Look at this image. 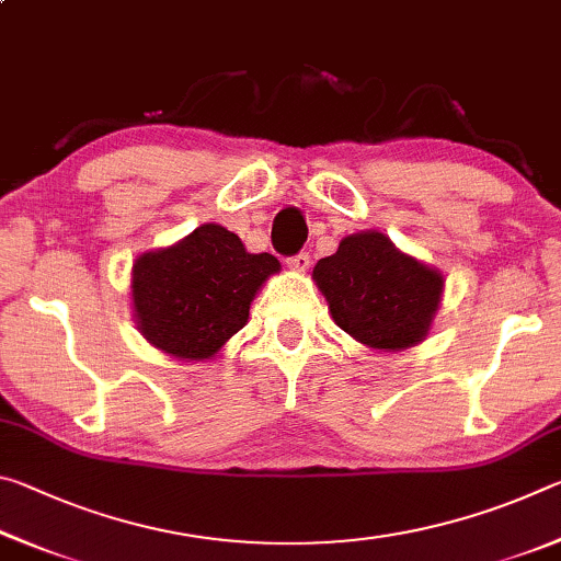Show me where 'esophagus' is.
<instances>
[{"mask_svg":"<svg viewBox=\"0 0 561 561\" xmlns=\"http://www.w3.org/2000/svg\"><path fill=\"white\" fill-rule=\"evenodd\" d=\"M309 262H311L309 252H297V254H291V257H287V267L294 272H307Z\"/></svg>","mask_w":561,"mask_h":561,"instance_id":"1","label":"esophagus"}]
</instances>
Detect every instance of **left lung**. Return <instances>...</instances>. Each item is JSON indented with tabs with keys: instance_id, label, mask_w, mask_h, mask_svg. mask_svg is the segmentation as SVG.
<instances>
[{
	"instance_id": "left-lung-1",
	"label": "left lung",
	"mask_w": 561,
	"mask_h": 561,
	"mask_svg": "<svg viewBox=\"0 0 561 561\" xmlns=\"http://www.w3.org/2000/svg\"><path fill=\"white\" fill-rule=\"evenodd\" d=\"M314 279L336 327L371 348H408L428 334L443 277L398 252L381 232H358L317 262Z\"/></svg>"
}]
</instances>
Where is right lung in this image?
I'll return each instance as SVG.
<instances>
[{
	"instance_id": "add662e5",
	"label": "right lung",
	"mask_w": 561,
	"mask_h": 561,
	"mask_svg": "<svg viewBox=\"0 0 561 561\" xmlns=\"http://www.w3.org/2000/svg\"><path fill=\"white\" fill-rule=\"evenodd\" d=\"M279 272L272 254H250L222 225H203L183 242L133 264V309L150 344L175 358L215 356L250 317L254 294Z\"/></svg>"
}]
</instances>
